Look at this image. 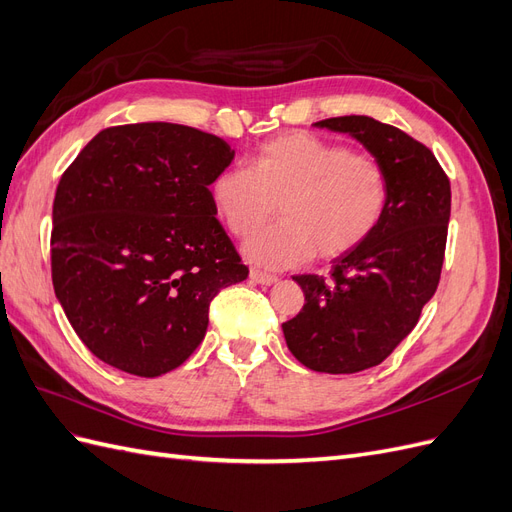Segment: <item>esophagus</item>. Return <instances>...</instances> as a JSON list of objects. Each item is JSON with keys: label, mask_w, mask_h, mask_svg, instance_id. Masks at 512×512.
I'll return each instance as SVG.
<instances>
[{"label": "esophagus", "mask_w": 512, "mask_h": 512, "mask_svg": "<svg viewBox=\"0 0 512 512\" xmlns=\"http://www.w3.org/2000/svg\"><path fill=\"white\" fill-rule=\"evenodd\" d=\"M250 280L256 282V284H260V286H271V284L277 282V277L271 275V273L260 271V269H252V271H250Z\"/></svg>", "instance_id": "34e87169"}]
</instances>
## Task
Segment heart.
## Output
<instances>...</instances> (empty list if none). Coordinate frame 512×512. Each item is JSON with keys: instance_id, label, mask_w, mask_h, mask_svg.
<instances>
[{"instance_id": "b5f03b06", "label": "heart", "mask_w": 512, "mask_h": 512, "mask_svg": "<svg viewBox=\"0 0 512 512\" xmlns=\"http://www.w3.org/2000/svg\"><path fill=\"white\" fill-rule=\"evenodd\" d=\"M211 200L230 235L247 239L256 265L297 267L342 258L374 235L391 205L389 170L376 158L309 132H286L254 153L252 168L228 166L211 181Z\"/></svg>"}]
</instances>
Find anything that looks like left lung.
<instances>
[{"instance_id":"obj_1","label":"left lung","mask_w":512,"mask_h":512,"mask_svg":"<svg viewBox=\"0 0 512 512\" xmlns=\"http://www.w3.org/2000/svg\"><path fill=\"white\" fill-rule=\"evenodd\" d=\"M314 126L350 134L391 177V205L374 235L335 258L329 277L294 275L305 305L282 324L299 363L322 374H356L380 365L408 337L438 288L451 181L423 143L389 123L346 115Z\"/></svg>"}]
</instances>
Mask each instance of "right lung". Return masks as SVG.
I'll list each match as a JSON object with an SVG mask.
<instances>
[{
    "label": "right lung",
    "mask_w": 512,
    "mask_h": 512,
    "mask_svg": "<svg viewBox=\"0 0 512 512\" xmlns=\"http://www.w3.org/2000/svg\"><path fill=\"white\" fill-rule=\"evenodd\" d=\"M235 151L179 123L96 134L61 175L51 271L81 342L126 374L156 378L203 342L209 305L247 277L209 185Z\"/></svg>",
    "instance_id": "add662e5"
}]
</instances>
